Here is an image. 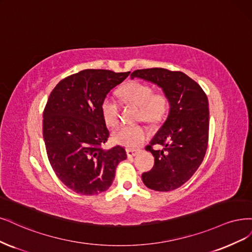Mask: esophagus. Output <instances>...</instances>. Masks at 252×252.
<instances>
[{"mask_svg": "<svg viewBox=\"0 0 252 252\" xmlns=\"http://www.w3.org/2000/svg\"><path fill=\"white\" fill-rule=\"evenodd\" d=\"M137 152H138V150H136V149H126V153H127L128 158H132V156H135Z\"/></svg>", "mask_w": 252, "mask_h": 252, "instance_id": "1", "label": "esophagus"}]
</instances>
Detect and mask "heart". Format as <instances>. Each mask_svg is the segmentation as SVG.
I'll list each match as a JSON object with an SVG mask.
<instances>
[{
    "mask_svg": "<svg viewBox=\"0 0 252 252\" xmlns=\"http://www.w3.org/2000/svg\"><path fill=\"white\" fill-rule=\"evenodd\" d=\"M120 94L126 102L133 103L141 108L140 117L150 122L160 120L168 108V99L163 94H154L151 86L131 82L123 86ZM101 114L108 126H117L120 120L118 103L106 97L101 103ZM148 134L147 129L142 125H122L114 131V140L117 144L125 147H136Z\"/></svg>",
    "mask_w": 252,
    "mask_h": 252,
    "instance_id": "heart-1",
    "label": "heart"
}]
</instances>
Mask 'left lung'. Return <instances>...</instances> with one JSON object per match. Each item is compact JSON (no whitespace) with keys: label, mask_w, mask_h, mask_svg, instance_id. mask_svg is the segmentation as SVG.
Returning a JSON list of instances; mask_svg holds the SVG:
<instances>
[{"label":"left lung","mask_w":252,"mask_h":252,"mask_svg":"<svg viewBox=\"0 0 252 252\" xmlns=\"http://www.w3.org/2000/svg\"><path fill=\"white\" fill-rule=\"evenodd\" d=\"M130 77L159 86L168 99V118L146 147L154 156V166L143 173L142 179L147 188L169 192L186 184L204 158L209 142V101L200 85L182 72L153 67L136 70ZM154 144L163 148L154 151Z\"/></svg>","instance_id":"1"}]
</instances>
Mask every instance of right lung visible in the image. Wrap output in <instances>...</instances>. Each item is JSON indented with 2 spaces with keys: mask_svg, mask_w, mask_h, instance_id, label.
<instances>
[{
  "mask_svg": "<svg viewBox=\"0 0 252 252\" xmlns=\"http://www.w3.org/2000/svg\"><path fill=\"white\" fill-rule=\"evenodd\" d=\"M129 74L84 70L64 78L50 94L42 121L48 158L58 178L76 193L106 190L119 162L127 158L122 146L102 148L109 131L101 103Z\"/></svg>",
  "mask_w": 252,
  "mask_h": 252,
  "instance_id": "right-lung-1",
  "label": "right lung"
}]
</instances>
